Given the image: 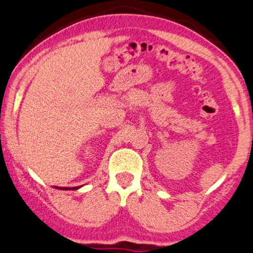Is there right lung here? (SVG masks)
I'll use <instances>...</instances> for the list:
<instances>
[{"label": "right lung", "mask_w": 253, "mask_h": 253, "mask_svg": "<svg viewBox=\"0 0 253 253\" xmlns=\"http://www.w3.org/2000/svg\"><path fill=\"white\" fill-rule=\"evenodd\" d=\"M82 187L83 185H79V187H55V188H57V189H60V190H77Z\"/></svg>", "instance_id": "right-lung-1"}]
</instances>
